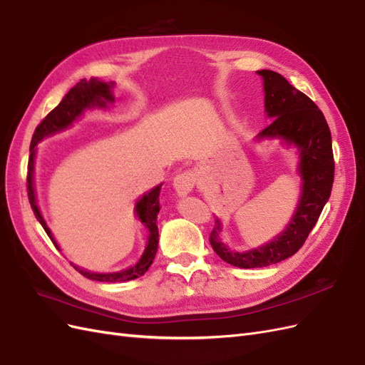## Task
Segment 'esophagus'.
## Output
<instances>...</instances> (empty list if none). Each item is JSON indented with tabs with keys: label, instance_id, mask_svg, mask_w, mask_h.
Listing matches in <instances>:
<instances>
[{
	"label": "esophagus",
	"instance_id": "esophagus-1",
	"mask_svg": "<svg viewBox=\"0 0 365 365\" xmlns=\"http://www.w3.org/2000/svg\"><path fill=\"white\" fill-rule=\"evenodd\" d=\"M195 185V173L192 170H184L173 178V187L178 196H185L193 190Z\"/></svg>",
	"mask_w": 365,
	"mask_h": 365
}]
</instances>
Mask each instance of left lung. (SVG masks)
<instances>
[{
  "instance_id": "8db88e82",
  "label": "left lung",
  "mask_w": 365,
  "mask_h": 365,
  "mask_svg": "<svg viewBox=\"0 0 365 365\" xmlns=\"http://www.w3.org/2000/svg\"><path fill=\"white\" fill-rule=\"evenodd\" d=\"M263 77L264 108L272 123L259 138L280 137L300 149L303 187L297 212L283 233L269 244L247 252L230 251L219 239L220 224L210 236L215 252L224 262L237 268H263L291 257L303 247L327 202L334 185L335 161L332 137L327 121L318 106L284 77L271 70L257 71Z\"/></svg>"
}]
</instances>
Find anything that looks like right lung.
<instances>
[{
    "instance_id": "1",
    "label": "right lung",
    "mask_w": 365,
    "mask_h": 365,
    "mask_svg": "<svg viewBox=\"0 0 365 365\" xmlns=\"http://www.w3.org/2000/svg\"><path fill=\"white\" fill-rule=\"evenodd\" d=\"M113 83H105L97 79H82L81 82H77L71 90L63 96L62 102L47 114V117L43 118L41 123L36 126L35 134L31 137L30 143V157H29V172H27V195H29V201L30 207L35 213L36 219L39 220V224L42 228L46 230V233L51 239L54 247L59 248L56 240L53 239L51 231L47 227L46 220L41 216L39 208L36 205L35 200V190H33V163H35V149L38 143L43 138L48 137L54 132H59L65 128H68L76 117H79L83 109L86 108H93V106H101L106 108V103L114 102V97L111 93ZM160 189L161 185H157L155 189L150 190L148 195H145L135 205V212L140 220L145 224L149 230V240L145 252H143L141 259L134 264L132 268H128L125 271L120 272H111V274H96L85 271L81 268H76V271H79L83 277L90 279V280H97V282H108V283H118V282H128V280H134L141 277L145 274L149 267L152 264L153 259H155V254L158 250V227H157V215L160 212Z\"/></svg>"
}]
</instances>
